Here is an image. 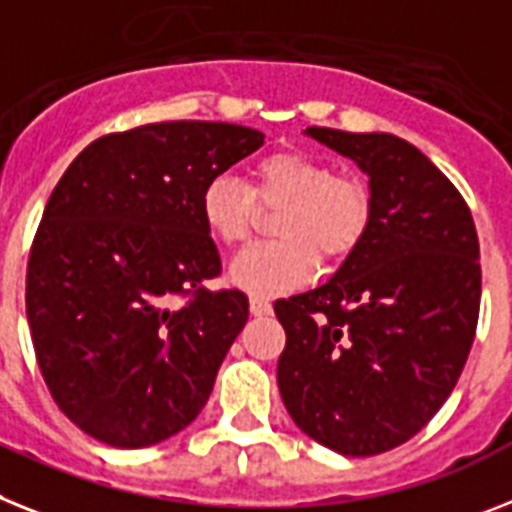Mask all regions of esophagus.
Masks as SVG:
<instances>
[{
    "instance_id": "1",
    "label": "esophagus",
    "mask_w": 512,
    "mask_h": 512,
    "mask_svg": "<svg viewBox=\"0 0 512 512\" xmlns=\"http://www.w3.org/2000/svg\"><path fill=\"white\" fill-rule=\"evenodd\" d=\"M249 309H252V315L265 317V315H270V312H273V304H270L265 296L255 294V296H249Z\"/></svg>"
}]
</instances>
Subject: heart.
I'll return each instance as SVG.
<instances>
[{
  "instance_id": "1",
  "label": "heart",
  "mask_w": 512,
  "mask_h": 512,
  "mask_svg": "<svg viewBox=\"0 0 512 512\" xmlns=\"http://www.w3.org/2000/svg\"><path fill=\"white\" fill-rule=\"evenodd\" d=\"M367 179L336 171L333 161L276 150L252 163L247 184L234 174L208 179L200 192V218L213 242L242 249L260 226V208L277 210L278 242L260 244L231 265V281L249 294H281L309 278L320 263L333 265L354 255L372 223Z\"/></svg>"
}]
</instances>
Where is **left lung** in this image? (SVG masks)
<instances>
[{
	"label": "left lung",
	"instance_id": "8db88e82",
	"mask_svg": "<svg viewBox=\"0 0 512 512\" xmlns=\"http://www.w3.org/2000/svg\"><path fill=\"white\" fill-rule=\"evenodd\" d=\"M307 135L367 171L375 205L336 276L273 304L286 330L278 390L312 440L377 455L427 427L461 377L482 302L479 236L455 184L401 137Z\"/></svg>",
	"mask_w": 512,
	"mask_h": 512
}]
</instances>
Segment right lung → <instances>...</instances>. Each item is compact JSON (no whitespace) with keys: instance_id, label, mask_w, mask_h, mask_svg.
<instances>
[{"instance_id":"1","label":"right lung","mask_w":512,"mask_h":512,"mask_svg":"<svg viewBox=\"0 0 512 512\" xmlns=\"http://www.w3.org/2000/svg\"><path fill=\"white\" fill-rule=\"evenodd\" d=\"M263 140L226 122L143 124L93 140L57 182L25 312L46 388L85 435L148 448L205 406L249 299L205 286L221 257L200 192Z\"/></svg>"}]
</instances>
